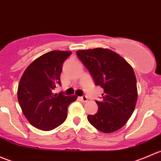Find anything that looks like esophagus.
Segmentation results:
<instances>
[{"label": "esophagus", "instance_id": "34e87169", "mask_svg": "<svg viewBox=\"0 0 161 161\" xmlns=\"http://www.w3.org/2000/svg\"><path fill=\"white\" fill-rule=\"evenodd\" d=\"M79 99H80V100L82 102H87L88 101V98H87V97H86V96H83V97H79Z\"/></svg>", "mask_w": 161, "mask_h": 161}]
</instances>
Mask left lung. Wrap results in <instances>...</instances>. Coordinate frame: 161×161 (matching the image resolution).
<instances>
[{
    "label": "left lung",
    "instance_id": "8db88e82",
    "mask_svg": "<svg viewBox=\"0 0 161 161\" xmlns=\"http://www.w3.org/2000/svg\"><path fill=\"white\" fill-rule=\"evenodd\" d=\"M78 58L92 75L96 85L103 89L98 111L87 117L99 131L111 133L125 125L138 98L136 78L132 67L116 52L107 48L76 51Z\"/></svg>",
    "mask_w": 161,
    "mask_h": 161
}]
</instances>
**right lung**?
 I'll use <instances>...</instances> for the list:
<instances>
[{
    "instance_id": "obj_1",
    "label": "right lung",
    "mask_w": 161,
    "mask_h": 161,
    "mask_svg": "<svg viewBox=\"0 0 161 161\" xmlns=\"http://www.w3.org/2000/svg\"><path fill=\"white\" fill-rule=\"evenodd\" d=\"M71 51L53 50L32 61L24 71L18 86V100L29 122L43 131L61 125L68 116V107L77 96L52 92L61 84L62 64Z\"/></svg>"
}]
</instances>
